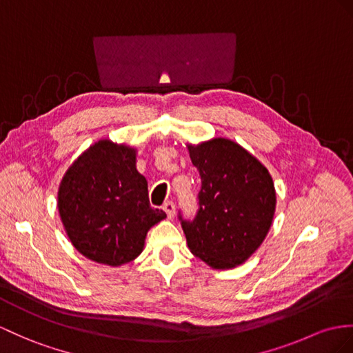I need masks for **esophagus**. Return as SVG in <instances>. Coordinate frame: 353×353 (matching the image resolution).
Instances as JSON below:
<instances>
[{
  "mask_svg": "<svg viewBox=\"0 0 353 353\" xmlns=\"http://www.w3.org/2000/svg\"><path fill=\"white\" fill-rule=\"evenodd\" d=\"M163 210H165V212L168 214L169 219L175 216V203L174 202H170V201L165 202V205H163Z\"/></svg>",
  "mask_w": 353,
  "mask_h": 353,
  "instance_id": "34e87169",
  "label": "esophagus"
}]
</instances>
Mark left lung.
<instances>
[{"label": "left lung", "instance_id": "1", "mask_svg": "<svg viewBox=\"0 0 353 353\" xmlns=\"http://www.w3.org/2000/svg\"><path fill=\"white\" fill-rule=\"evenodd\" d=\"M201 175L197 212L179 220L190 252L216 270L244 263L268 234L276 190L262 163L238 143L223 137L188 145Z\"/></svg>", "mask_w": 353, "mask_h": 353}]
</instances>
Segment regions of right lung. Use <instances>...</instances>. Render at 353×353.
Instances as JSON below:
<instances>
[{"mask_svg": "<svg viewBox=\"0 0 353 353\" xmlns=\"http://www.w3.org/2000/svg\"><path fill=\"white\" fill-rule=\"evenodd\" d=\"M58 210L76 250L110 266L141 254L147 232L166 217L151 208L148 183L136 169V150L99 141L67 169Z\"/></svg>", "mask_w": 353, "mask_h": 353, "instance_id": "right-lung-1", "label": "right lung"}]
</instances>
